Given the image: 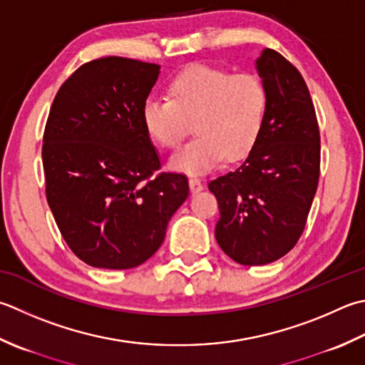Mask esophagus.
I'll return each mask as SVG.
<instances>
[{"instance_id": "obj_1", "label": "esophagus", "mask_w": 365, "mask_h": 365, "mask_svg": "<svg viewBox=\"0 0 365 365\" xmlns=\"http://www.w3.org/2000/svg\"><path fill=\"white\" fill-rule=\"evenodd\" d=\"M190 190H191L192 195H195V192H199V191L204 190V185H202L201 180H199V178L191 177L190 178Z\"/></svg>"}]
</instances>
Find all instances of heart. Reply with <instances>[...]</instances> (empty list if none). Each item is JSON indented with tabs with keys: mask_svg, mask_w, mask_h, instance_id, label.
<instances>
[{
	"mask_svg": "<svg viewBox=\"0 0 365 365\" xmlns=\"http://www.w3.org/2000/svg\"><path fill=\"white\" fill-rule=\"evenodd\" d=\"M168 101L148 98L140 118L148 138L164 148L180 145L188 121L197 134L169 160L177 173L199 175L226 158L253 152L267 115V91L252 74L192 64L168 85Z\"/></svg>",
	"mask_w": 365,
	"mask_h": 365,
	"instance_id": "heart-1",
	"label": "heart"
}]
</instances>
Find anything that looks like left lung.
<instances>
[{
    "label": "left lung",
    "mask_w": 365,
    "mask_h": 365,
    "mask_svg": "<svg viewBox=\"0 0 365 365\" xmlns=\"http://www.w3.org/2000/svg\"><path fill=\"white\" fill-rule=\"evenodd\" d=\"M256 71L267 91L258 144L232 173L209 183L220 207L215 239L244 266H262L297 244L319 178V130L301 73L272 48Z\"/></svg>",
    "instance_id": "left-lung-1"
}]
</instances>
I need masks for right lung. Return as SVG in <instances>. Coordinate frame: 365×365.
Returning a JSON list of instances; mask_svg holds the SVG:
<instances>
[{
  "label": "right lung",
  "instance_id": "right-lung-1",
  "mask_svg": "<svg viewBox=\"0 0 365 365\" xmlns=\"http://www.w3.org/2000/svg\"><path fill=\"white\" fill-rule=\"evenodd\" d=\"M160 64L107 56L85 63L56 93L42 164L56 226L78 259L99 269H133L153 256L190 187L160 174L142 104Z\"/></svg>",
  "mask_w": 365,
  "mask_h": 365
}]
</instances>
